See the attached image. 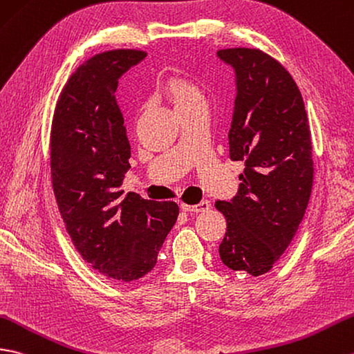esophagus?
Listing matches in <instances>:
<instances>
[{
    "label": "esophagus",
    "instance_id": "esophagus-1",
    "mask_svg": "<svg viewBox=\"0 0 354 354\" xmlns=\"http://www.w3.org/2000/svg\"><path fill=\"white\" fill-rule=\"evenodd\" d=\"M180 208L187 212H203V211H208L211 208V202L208 201H202L201 203L197 205H188V203H183L180 205Z\"/></svg>",
    "mask_w": 354,
    "mask_h": 354
}]
</instances>
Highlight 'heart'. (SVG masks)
I'll use <instances>...</instances> for the list:
<instances>
[{
	"label": "heart",
	"mask_w": 354,
	"mask_h": 354,
	"mask_svg": "<svg viewBox=\"0 0 354 354\" xmlns=\"http://www.w3.org/2000/svg\"><path fill=\"white\" fill-rule=\"evenodd\" d=\"M161 95L175 106L178 114L193 109L194 105L205 102V95L201 86L190 77L175 73L162 81L160 87Z\"/></svg>",
	"instance_id": "1"
}]
</instances>
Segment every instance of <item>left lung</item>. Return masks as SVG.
<instances>
[{
	"label": "left lung",
	"instance_id": "1",
	"mask_svg": "<svg viewBox=\"0 0 354 354\" xmlns=\"http://www.w3.org/2000/svg\"><path fill=\"white\" fill-rule=\"evenodd\" d=\"M236 75L229 157L244 162L238 194L217 201L226 218L223 264L266 274L286 250L308 207L314 160L303 97L283 66L261 49L217 53Z\"/></svg>",
	"mask_w": 354,
	"mask_h": 354
}]
</instances>
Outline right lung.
<instances>
[{
    "label": "right lung",
    "instance_id": "1",
    "mask_svg": "<svg viewBox=\"0 0 354 354\" xmlns=\"http://www.w3.org/2000/svg\"><path fill=\"white\" fill-rule=\"evenodd\" d=\"M146 57L113 49L78 66L57 101L49 153L53 190L66 231L88 266L134 282L157 264L179 207L123 196L131 146L114 93L119 78Z\"/></svg>",
    "mask_w": 354,
    "mask_h": 354
}]
</instances>
